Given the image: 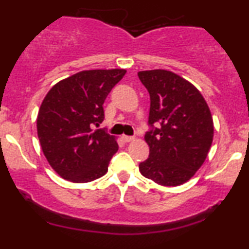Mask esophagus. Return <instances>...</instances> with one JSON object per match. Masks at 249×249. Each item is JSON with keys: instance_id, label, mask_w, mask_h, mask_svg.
I'll list each match as a JSON object with an SVG mask.
<instances>
[{"instance_id": "obj_1", "label": "esophagus", "mask_w": 249, "mask_h": 249, "mask_svg": "<svg viewBox=\"0 0 249 249\" xmlns=\"http://www.w3.org/2000/svg\"><path fill=\"white\" fill-rule=\"evenodd\" d=\"M122 139H123V142H133V140H134V137L123 136V137H122Z\"/></svg>"}]
</instances>
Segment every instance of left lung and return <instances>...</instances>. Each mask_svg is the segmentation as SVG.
<instances>
[{"instance_id":"left-lung-1","label":"left lung","mask_w":249,"mask_h":249,"mask_svg":"<svg viewBox=\"0 0 249 249\" xmlns=\"http://www.w3.org/2000/svg\"><path fill=\"white\" fill-rule=\"evenodd\" d=\"M138 76L151 97L149 125H161L145 134L149 157L140 173L164 187L183 184L204 163L213 140L208 103L193 83L170 71H142Z\"/></svg>"}]
</instances>
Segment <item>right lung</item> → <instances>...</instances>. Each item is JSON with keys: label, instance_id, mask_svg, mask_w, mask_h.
<instances>
[{"label": "right lung", "instance_id": "right-lung-1", "mask_svg": "<svg viewBox=\"0 0 249 249\" xmlns=\"http://www.w3.org/2000/svg\"><path fill=\"white\" fill-rule=\"evenodd\" d=\"M125 70L82 71L59 81L45 96L37 117L41 151L59 176L87 183L106 175L118 151L116 137L94 130L104 119L103 103Z\"/></svg>", "mask_w": 249, "mask_h": 249}]
</instances>
